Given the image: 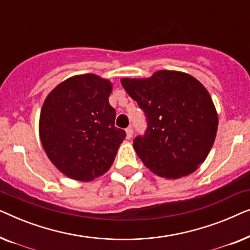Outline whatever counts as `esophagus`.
Here are the masks:
<instances>
[{"instance_id": "obj_1", "label": "esophagus", "mask_w": 250, "mask_h": 250, "mask_svg": "<svg viewBox=\"0 0 250 250\" xmlns=\"http://www.w3.org/2000/svg\"><path fill=\"white\" fill-rule=\"evenodd\" d=\"M132 136H133V127L132 126H128V127L126 128V138L131 139Z\"/></svg>"}]
</instances>
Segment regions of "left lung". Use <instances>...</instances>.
I'll return each mask as SVG.
<instances>
[{
    "instance_id": "left-lung-1",
    "label": "left lung",
    "mask_w": 250,
    "mask_h": 250,
    "mask_svg": "<svg viewBox=\"0 0 250 250\" xmlns=\"http://www.w3.org/2000/svg\"><path fill=\"white\" fill-rule=\"evenodd\" d=\"M121 82L146 116L145 134L133 141L139 158L166 179L194 172L209 153L218 124L213 100L203 84L172 70H159L146 80Z\"/></svg>"
}]
</instances>
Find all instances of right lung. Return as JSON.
I'll return each instance as SVG.
<instances>
[{
    "instance_id": "1",
    "label": "right lung",
    "mask_w": 250,
    "mask_h": 250,
    "mask_svg": "<svg viewBox=\"0 0 250 250\" xmlns=\"http://www.w3.org/2000/svg\"><path fill=\"white\" fill-rule=\"evenodd\" d=\"M111 91L109 81L85 74L62 82L44 101L41 142L53 165L70 179L85 182L104 175L126 138L115 126Z\"/></svg>"
}]
</instances>
